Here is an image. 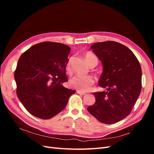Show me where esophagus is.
<instances>
[{"mask_svg":"<svg viewBox=\"0 0 154 154\" xmlns=\"http://www.w3.org/2000/svg\"><path fill=\"white\" fill-rule=\"evenodd\" d=\"M77 93H78V94H81V95H85V94H86V93L81 92V91H77Z\"/></svg>","mask_w":154,"mask_h":154,"instance_id":"34e87169","label":"esophagus"}]
</instances>
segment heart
Returning a JSON list of instances; mask_svg holds the SVG:
<instances>
[{"instance_id":"1","label":"heart","mask_w":154,"mask_h":154,"mask_svg":"<svg viewBox=\"0 0 154 154\" xmlns=\"http://www.w3.org/2000/svg\"><path fill=\"white\" fill-rule=\"evenodd\" d=\"M85 60L90 67L96 66L97 64V58L92 54L87 53L85 55ZM72 58H70L67 60L66 64V70L68 73H71L72 69H71V63H72ZM94 83V80L91 76H75L72 79H71L69 82V85L71 87L75 88L78 91L81 92H87L89 91L92 85Z\"/></svg>"}]
</instances>
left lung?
Here are the masks:
<instances>
[{
    "instance_id": "obj_1",
    "label": "left lung",
    "mask_w": 154,
    "mask_h": 154,
    "mask_svg": "<svg viewBox=\"0 0 154 154\" xmlns=\"http://www.w3.org/2000/svg\"><path fill=\"white\" fill-rule=\"evenodd\" d=\"M91 48L103 64L98 85L106 91L93 93L95 103L87 110L101 123H117L131 112L140 94V63L131 50L116 42L95 43Z\"/></svg>"
}]
</instances>
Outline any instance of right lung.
Instances as JSON below:
<instances>
[{"label":"right lung","mask_w":154,"mask_h":154,"mask_svg":"<svg viewBox=\"0 0 154 154\" xmlns=\"http://www.w3.org/2000/svg\"><path fill=\"white\" fill-rule=\"evenodd\" d=\"M70 51L65 44L44 42L32 45L18 60L14 74L17 96L35 117H54L76 92L62 85L68 80L66 64Z\"/></svg>","instance_id":"1"}]
</instances>
